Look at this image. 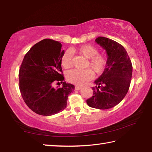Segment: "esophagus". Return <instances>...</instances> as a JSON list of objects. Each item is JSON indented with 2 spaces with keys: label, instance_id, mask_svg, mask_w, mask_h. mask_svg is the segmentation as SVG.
I'll use <instances>...</instances> for the list:
<instances>
[{
  "label": "esophagus",
  "instance_id": "1",
  "mask_svg": "<svg viewBox=\"0 0 152 152\" xmlns=\"http://www.w3.org/2000/svg\"><path fill=\"white\" fill-rule=\"evenodd\" d=\"M82 88V86H78V85H77V86H75V91H79V90H80V88Z\"/></svg>",
  "mask_w": 152,
  "mask_h": 152
}]
</instances>
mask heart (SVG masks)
Listing matches in <instances>:
<instances>
[{
	"instance_id": "obj_1",
	"label": "heart",
	"mask_w": 152,
	"mask_h": 152,
	"mask_svg": "<svg viewBox=\"0 0 152 152\" xmlns=\"http://www.w3.org/2000/svg\"><path fill=\"white\" fill-rule=\"evenodd\" d=\"M73 52H76L88 59L86 66L90 67L95 74L100 75L106 66L107 59L105 56L98 54V49L91 45H85L78 48L72 49ZM61 66L64 69H69L73 66V54L72 52L67 50L61 58ZM93 72L90 69L83 70L73 69L67 73V80L73 84L82 85L93 77Z\"/></svg>"
}]
</instances>
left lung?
Segmentation results:
<instances>
[{"instance_id": "left-lung-1", "label": "left lung", "mask_w": 152, "mask_h": 152, "mask_svg": "<svg viewBox=\"0 0 152 152\" xmlns=\"http://www.w3.org/2000/svg\"><path fill=\"white\" fill-rule=\"evenodd\" d=\"M95 41L107 54L106 66L103 73L95 80L98 85L92 87L93 96L86 100L90 107L107 110L122 101L131 84L132 66L123 46L110 39L98 37Z\"/></svg>"}]
</instances>
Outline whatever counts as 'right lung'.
<instances>
[{"mask_svg": "<svg viewBox=\"0 0 152 152\" xmlns=\"http://www.w3.org/2000/svg\"><path fill=\"white\" fill-rule=\"evenodd\" d=\"M58 41L46 39L25 55L19 72V87L25 103L34 112L50 116L63 111L74 85L64 81L61 58L64 50ZM55 82L61 88H54Z\"/></svg>", "mask_w": 152, "mask_h": 152, "instance_id": "right-lung-1", "label": "right lung"}]
</instances>
